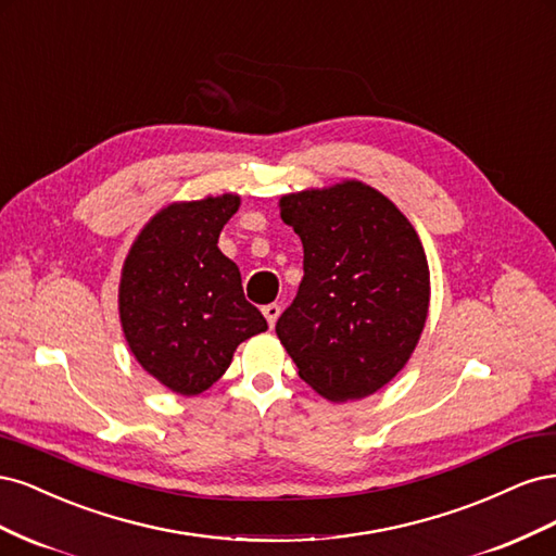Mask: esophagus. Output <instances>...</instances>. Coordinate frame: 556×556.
Masks as SVG:
<instances>
[{
  "label": "esophagus",
  "mask_w": 556,
  "mask_h": 556,
  "mask_svg": "<svg viewBox=\"0 0 556 556\" xmlns=\"http://www.w3.org/2000/svg\"><path fill=\"white\" fill-rule=\"evenodd\" d=\"M262 313H264V317H266L268 327H274L276 319L280 317V306H278V304H266V306L262 308Z\"/></svg>",
  "instance_id": "esophagus-1"
}]
</instances>
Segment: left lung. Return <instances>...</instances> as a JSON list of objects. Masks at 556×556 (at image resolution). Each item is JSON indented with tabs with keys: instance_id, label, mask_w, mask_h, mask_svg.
Segmentation results:
<instances>
[{
	"instance_id": "8db88e82",
	"label": "left lung",
	"mask_w": 556,
	"mask_h": 556,
	"mask_svg": "<svg viewBox=\"0 0 556 556\" xmlns=\"http://www.w3.org/2000/svg\"><path fill=\"white\" fill-rule=\"evenodd\" d=\"M304 243V278L276 333L329 401L364 399L413 355L429 311V264L413 225L364 182L280 199Z\"/></svg>"
}]
</instances>
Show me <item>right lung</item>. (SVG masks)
<instances>
[{"label":"right lung","mask_w":556,"mask_h":556,"mask_svg":"<svg viewBox=\"0 0 556 556\" xmlns=\"http://www.w3.org/2000/svg\"><path fill=\"white\" fill-rule=\"evenodd\" d=\"M239 204L237 194H223L166 206L125 260V339L146 371L182 396L208 390L237 345L268 329L245 301L239 266L217 248Z\"/></svg>","instance_id":"1"}]
</instances>
